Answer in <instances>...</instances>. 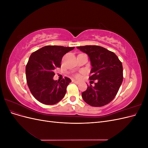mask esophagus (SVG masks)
<instances>
[{
    "label": "esophagus",
    "mask_w": 148,
    "mask_h": 148,
    "mask_svg": "<svg viewBox=\"0 0 148 148\" xmlns=\"http://www.w3.org/2000/svg\"><path fill=\"white\" fill-rule=\"evenodd\" d=\"M72 82H73V83H75V84H79V82H78V81H75V80H74V79H73V80H72Z\"/></svg>",
    "instance_id": "esophagus-1"
}]
</instances>
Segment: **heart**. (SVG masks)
<instances>
[{"label":"heart","mask_w":148,"mask_h":148,"mask_svg":"<svg viewBox=\"0 0 148 148\" xmlns=\"http://www.w3.org/2000/svg\"><path fill=\"white\" fill-rule=\"evenodd\" d=\"M75 77H77V78H80V75H78V74H77V75H75Z\"/></svg>","instance_id":"1"}]
</instances>
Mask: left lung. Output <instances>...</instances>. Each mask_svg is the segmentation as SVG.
I'll return each mask as SVG.
<instances>
[{
	"label": "left lung",
	"instance_id": "obj_1",
	"mask_svg": "<svg viewBox=\"0 0 148 148\" xmlns=\"http://www.w3.org/2000/svg\"><path fill=\"white\" fill-rule=\"evenodd\" d=\"M89 57L92 69L90 80H97L82 92L83 100L93 107H102L112 101L123 82L122 62L113 52L98 46H78Z\"/></svg>",
	"mask_w": 148,
	"mask_h": 148
}]
</instances>
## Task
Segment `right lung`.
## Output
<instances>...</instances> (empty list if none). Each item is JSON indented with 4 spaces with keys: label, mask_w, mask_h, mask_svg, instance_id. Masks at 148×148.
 I'll return each instance as SVG.
<instances>
[{
    "label": "right lung",
    "mask_w": 148,
    "mask_h": 148,
    "mask_svg": "<svg viewBox=\"0 0 148 148\" xmlns=\"http://www.w3.org/2000/svg\"><path fill=\"white\" fill-rule=\"evenodd\" d=\"M74 48L47 46L31 53L26 66V81L31 94L39 102L53 105L65 96L71 79L65 77L61 81L53 80V71L61 66L65 53Z\"/></svg>",
    "instance_id": "1"
}]
</instances>
